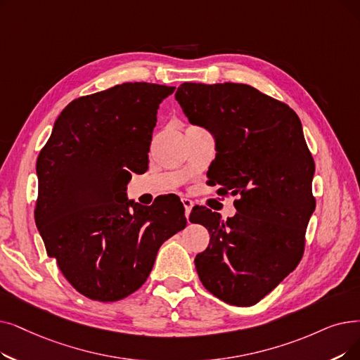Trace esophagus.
<instances>
[{
    "label": "esophagus",
    "mask_w": 360,
    "mask_h": 360,
    "mask_svg": "<svg viewBox=\"0 0 360 360\" xmlns=\"http://www.w3.org/2000/svg\"><path fill=\"white\" fill-rule=\"evenodd\" d=\"M181 200H182V205H184V207H185V216L188 217L190 213H191V209H193V206H194V202H193L190 198H186V197H182Z\"/></svg>",
    "instance_id": "esophagus-1"
}]
</instances>
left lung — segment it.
Wrapping results in <instances>:
<instances>
[{
    "instance_id": "left-lung-1",
    "label": "left lung",
    "mask_w": 360,
    "mask_h": 360,
    "mask_svg": "<svg viewBox=\"0 0 360 360\" xmlns=\"http://www.w3.org/2000/svg\"><path fill=\"white\" fill-rule=\"evenodd\" d=\"M175 98L193 124L214 136L217 194L238 197L226 221L205 206L190 214L210 233L194 260L198 278L222 302L253 306L300 263L316 207L302 122L285 103L244 84L184 82Z\"/></svg>"
}]
</instances>
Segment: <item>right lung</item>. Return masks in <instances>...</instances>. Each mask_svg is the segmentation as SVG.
Instances as JSON below:
<instances>
[{"mask_svg": "<svg viewBox=\"0 0 360 360\" xmlns=\"http://www.w3.org/2000/svg\"><path fill=\"white\" fill-rule=\"evenodd\" d=\"M174 91L127 82L76 98L38 155L35 222L46 255L91 300L136 291L160 245L186 226L176 198L150 207L127 198L132 172L148 169L158 108Z\"/></svg>", "mask_w": 360, "mask_h": 360, "instance_id": "right-lung-1", "label": "right lung"}]
</instances>
